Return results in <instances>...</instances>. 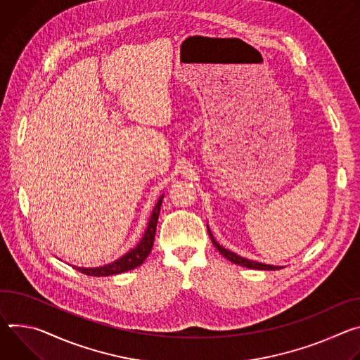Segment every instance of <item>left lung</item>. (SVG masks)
I'll return each mask as SVG.
<instances>
[{"mask_svg": "<svg viewBox=\"0 0 360 360\" xmlns=\"http://www.w3.org/2000/svg\"><path fill=\"white\" fill-rule=\"evenodd\" d=\"M207 231H209V236H210V238H212V242H213L214 248H216L226 259H229L231 263L238 264V266H243V267H248V269H257V270H278V269H282L281 266L264 264V263L253 262V260H249V259H245V257H242V256H238V255H236V253H233V252L224 249L223 246H220V245L214 240V237H213V234H212V231H210L209 227H207Z\"/></svg>", "mask_w": 360, "mask_h": 360, "instance_id": "1", "label": "left lung"}]
</instances>
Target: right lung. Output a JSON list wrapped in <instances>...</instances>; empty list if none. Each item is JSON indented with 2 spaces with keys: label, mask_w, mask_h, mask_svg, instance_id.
Here are the masks:
<instances>
[{
  "label": "right lung",
  "mask_w": 360,
  "mask_h": 360,
  "mask_svg": "<svg viewBox=\"0 0 360 360\" xmlns=\"http://www.w3.org/2000/svg\"><path fill=\"white\" fill-rule=\"evenodd\" d=\"M165 194L160 195L157 205L153 209V213L150 216L147 229L141 237V240L139 242V245L131 249L129 253H126L124 256H122L120 259L114 260L110 264H104L100 267H75V270L82 271L87 276H96V277H101V276H111V274H118V273H124L129 270H133L136 267H139L140 264H143V262L147 259V256L151 252L153 243H154V236H155V227H157V221H158V214H160V209H162V202H163Z\"/></svg>",
  "instance_id": "1"
}]
</instances>
